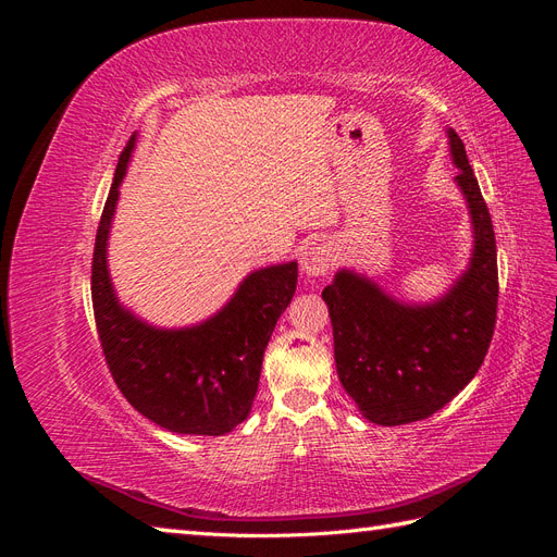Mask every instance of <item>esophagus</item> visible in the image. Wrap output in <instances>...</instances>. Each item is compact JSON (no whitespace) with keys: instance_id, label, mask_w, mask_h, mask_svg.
Instances as JSON below:
<instances>
[{"instance_id":"1","label":"esophagus","mask_w":557,"mask_h":557,"mask_svg":"<svg viewBox=\"0 0 557 557\" xmlns=\"http://www.w3.org/2000/svg\"><path fill=\"white\" fill-rule=\"evenodd\" d=\"M336 260L334 246L327 242L311 244L305 252H301V272L307 276H325Z\"/></svg>"}]
</instances>
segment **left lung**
<instances>
[{
    "label": "left lung",
    "mask_w": 557,
    "mask_h": 557,
    "mask_svg": "<svg viewBox=\"0 0 557 557\" xmlns=\"http://www.w3.org/2000/svg\"><path fill=\"white\" fill-rule=\"evenodd\" d=\"M455 183L467 201L474 248L446 295L409 305L352 269L323 290L344 391L376 425H407L440 411L476 376L497 318V246L465 144L446 129Z\"/></svg>",
    "instance_id": "obj_1"
}]
</instances>
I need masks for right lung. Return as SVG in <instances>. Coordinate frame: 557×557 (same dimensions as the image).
I'll list each match as a JSON object with an SVG mask.
<instances>
[{
	"label": "right lung",
	"instance_id": "right-lung-1",
	"mask_svg": "<svg viewBox=\"0 0 557 557\" xmlns=\"http://www.w3.org/2000/svg\"><path fill=\"white\" fill-rule=\"evenodd\" d=\"M137 134L117 160L97 227L92 309L115 385L156 425L176 434L221 436L248 418L258 393L264 348L297 288V262L250 272L227 305L190 327H156L121 305L107 246L121 183Z\"/></svg>",
	"mask_w": 557,
	"mask_h": 557
}]
</instances>
